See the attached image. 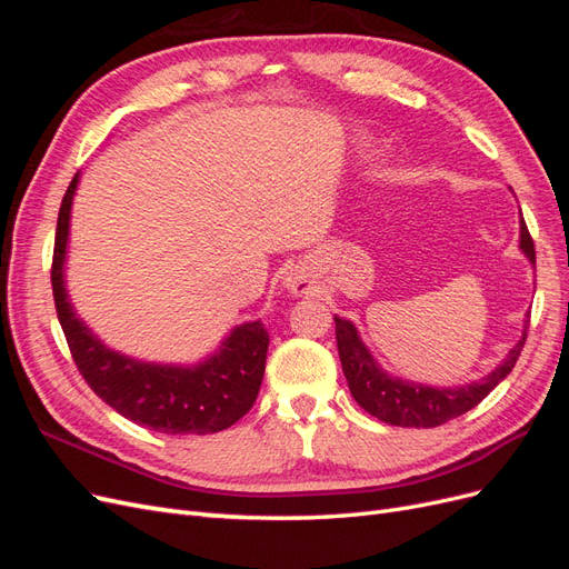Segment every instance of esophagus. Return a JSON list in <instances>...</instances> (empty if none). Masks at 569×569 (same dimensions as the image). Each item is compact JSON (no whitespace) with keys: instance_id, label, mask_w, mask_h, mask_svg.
Returning <instances> with one entry per match:
<instances>
[{"instance_id":"34e87169","label":"esophagus","mask_w":569,"mask_h":569,"mask_svg":"<svg viewBox=\"0 0 569 569\" xmlns=\"http://www.w3.org/2000/svg\"><path fill=\"white\" fill-rule=\"evenodd\" d=\"M284 287L291 291V295H297V297H303V295H308V291L313 289L311 280H308V274L303 270H291L287 278H284Z\"/></svg>"}]
</instances>
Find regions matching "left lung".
<instances>
[{
	"label": "left lung",
	"instance_id": "1",
	"mask_svg": "<svg viewBox=\"0 0 569 569\" xmlns=\"http://www.w3.org/2000/svg\"><path fill=\"white\" fill-rule=\"evenodd\" d=\"M520 249L529 258V263L537 261L525 220H520ZM527 322L522 339L515 343L510 353L487 377L462 387H429L401 380V377H393L382 370L363 339H360L356 325L335 316L339 360L351 396L370 416L396 427H439L472 410L481 399H487L491 389L498 382H503L515 363H518L527 339Z\"/></svg>",
	"mask_w": 569,
	"mask_h": 569
}]
</instances>
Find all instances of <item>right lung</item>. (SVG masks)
Returning <instances> with one entry per match:
<instances>
[{
  "label": "right lung",
  "instance_id": "right-lung-1",
  "mask_svg": "<svg viewBox=\"0 0 569 569\" xmlns=\"http://www.w3.org/2000/svg\"><path fill=\"white\" fill-rule=\"evenodd\" d=\"M80 173L68 184L59 220L51 289L68 349L84 382L120 416L163 435L222 432L253 406L266 372L268 330L261 320L237 325L216 353L194 366L149 363L109 349L68 299L66 253Z\"/></svg>",
  "mask_w": 569,
  "mask_h": 569
}]
</instances>
